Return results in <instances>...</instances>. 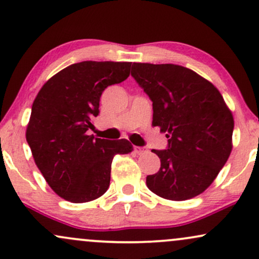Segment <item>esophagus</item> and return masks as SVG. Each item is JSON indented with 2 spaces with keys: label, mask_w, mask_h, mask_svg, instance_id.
Instances as JSON below:
<instances>
[{
  "label": "esophagus",
  "mask_w": 259,
  "mask_h": 259,
  "mask_svg": "<svg viewBox=\"0 0 259 259\" xmlns=\"http://www.w3.org/2000/svg\"><path fill=\"white\" fill-rule=\"evenodd\" d=\"M134 151H135V153H138V154H142V153L145 152V148H144V147L135 146V147H134Z\"/></svg>",
  "instance_id": "34e87169"
}]
</instances>
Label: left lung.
I'll return each instance as SVG.
<instances>
[{"label":"left lung","mask_w":259,"mask_h":259,"mask_svg":"<svg viewBox=\"0 0 259 259\" xmlns=\"http://www.w3.org/2000/svg\"><path fill=\"white\" fill-rule=\"evenodd\" d=\"M132 75L152 100V126L168 139L167 150H152L160 169L146 178L147 187L165 200L196 197L230 156L233 113L218 89L189 68L133 63Z\"/></svg>","instance_id":"8db88e82"}]
</instances>
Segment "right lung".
Segmentation results:
<instances>
[{"label": "right lung", "mask_w": 259, "mask_h": 259, "mask_svg": "<svg viewBox=\"0 0 259 259\" xmlns=\"http://www.w3.org/2000/svg\"><path fill=\"white\" fill-rule=\"evenodd\" d=\"M130 67L132 62L72 64L47 80L35 97L26 141L35 164L59 197L73 203L101 197L109 187L113 157L133 151L125 139L88 135L102 92L124 81Z\"/></svg>", "instance_id": "add662e5"}]
</instances>
